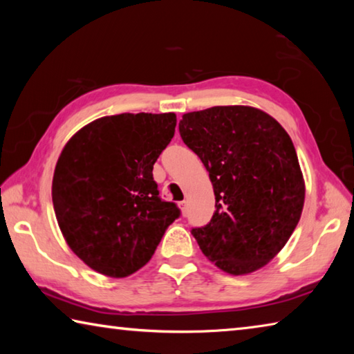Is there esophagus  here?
I'll return each mask as SVG.
<instances>
[{
    "label": "esophagus",
    "mask_w": 354,
    "mask_h": 354,
    "mask_svg": "<svg viewBox=\"0 0 354 354\" xmlns=\"http://www.w3.org/2000/svg\"><path fill=\"white\" fill-rule=\"evenodd\" d=\"M187 201H181V203H178V207L179 209H181V214L183 215H185V214H187Z\"/></svg>",
    "instance_id": "34e87169"
}]
</instances>
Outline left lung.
Returning a JSON list of instances; mask_svg holds the SVG:
<instances>
[{"label":"left lung","instance_id":"1","mask_svg":"<svg viewBox=\"0 0 354 354\" xmlns=\"http://www.w3.org/2000/svg\"><path fill=\"white\" fill-rule=\"evenodd\" d=\"M179 134L214 187L212 220L192 230L203 254L234 277L266 267L295 231L306 195L289 134L251 106L187 112Z\"/></svg>","mask_w":354,"mask_h":354}]
</instances>
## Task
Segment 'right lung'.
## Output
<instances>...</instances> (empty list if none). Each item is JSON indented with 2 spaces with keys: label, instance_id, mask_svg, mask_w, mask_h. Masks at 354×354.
Here are the masks:
<instances>
[{
  "label": "right lung",
  "instance_id": "right-lung-1",
  "mask_svg": "<svg viewBox=\"0 0 354 354\" xmlns=\"http://www.w3.org/2000/svg\"><path fill=\"white\" fill-rule=\"evenodd\" d=\"M175 127L173 112H127L93 120L65 143L53 206L65 242L92 270L109 278L136 273L179 217L153 179Z\"/></svg>",
  "mask_w": 354,
  "mask_h": 354
}]
</instances>
